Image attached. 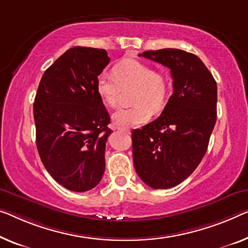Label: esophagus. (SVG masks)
I'll return each mask as SVG.
<instances>
[{"label":"esophagus","mask_w":248,"mask_h":248,"mask_svg":"<svg viewBox=\"0 0 248 248\" xmlns=\"http://www.w3.org/2000/svg\"><path fill=\"white\" fill-rule=\"evenodd\" d=\"M118 130L121 132H124V134H130V130H129V129H125V128H118Z\"/></svg>","instance_id":"esophagus-1"}]
</instances>
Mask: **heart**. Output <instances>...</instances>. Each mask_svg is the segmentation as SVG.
<instances>
[{"mask_svg": "<svg viewBox=\"0 0 248 248\" xmlns=\"http://www.w3.org/2000/svg\"><path fill=\"white\" fill-rule=\"evenodd\" d=\"M113 76L100 73L95 80V91L109 107L117 103L120 87L137 84L135 102L129 108H120L112 114L114 124L119 128H131L150 119L151 110L161 108L168 95V81L161 72L153 66L135 59H124L114 65Z\"/></svg>", "mask_w": 248, "mask_h": 248, "instance_id": "1", "label": "heart"}]
</instances>
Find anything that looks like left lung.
<instances>
[{"label":"left lung","mask_w":248,"mask_h":248,"mask_svg":"<svg viewBox=\"0 0 248 248\" xmlns=\"http://www.w3.org/2000/svg\"><path fill=\"white\" fill-rule=\"evenodd\" d=\"M139 57L170 69L173 92L159 118L131 134L135 169L155 189L188 178L204 158L217 118V84L197 55L179 49Z\"/></svg>","instance_id":"left-lung-1"}]
</instances>
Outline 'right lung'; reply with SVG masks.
<instances>
[{"instance_id":"obj_1","label":"right lung","mask_w":248,"mask_h":248,"mask_svg":"<svg viewBox=\"0 0 248 248\" xmlns=\"http://www.w3.org/2000/svg\"><path fill=\"white\" fill-rule=\"evenodd\" d=\"M110 62L106 50L75 46L46 70L34 99L36 147L55 182L90 190L105 172L110 117L95 80Z\"/></svg>"}]
</instances>
